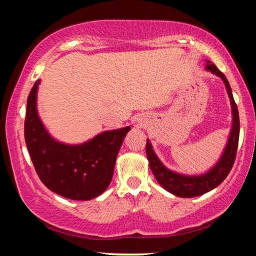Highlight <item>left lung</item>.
I'll return each instance as SVG.
<instances>
[{"mask_svg": "<svg viewBox=\"0 0 256 256\" xmlns=\"http://www.w3.org/2000/svg\"><path fill=\"white\" fill-rule=\"evenodd\" d=\"M206 68L211 73H214V74L222 78L224 86H226L232 110V125L230 136H229L227 146L224 150L222 156L220 157L219 162L216 164V166L202 175L188 176L178 174V172H172L164 166L162 162L157 157V154H154L152 146H151L149 140H146V152L149 160V166L154 172L156 180H158V183L164 190L180 198L198 196L216 188L228 176L236 158L238 138H240V115H238L236 102L234 100L230 84H229L227 78L224 76V73L220 72L214 63L208 60Z\"/></svg>", "mask_w": 256, "mask_h": 256, "instance_id": "1", "label": "left lung"}]
</instances>
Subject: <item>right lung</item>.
<instances>
[{
  "instance_id": "right-lung-1",
  "label": "right lung",
  "mask_w": 256,
  "mask_h": 256,
  "mask_svg": "<svg viewBox=\"0 0 256 256\" xmlns=\"http://www.w3.org/2000/svg\"><path fill=\"white\" fill-rule=\"evenodd\" d=\"M34 82L27 100L24 140L38 177L47 188L71 200L86 201L105 190L130 126L105 131L82 144H66L47 132L37 112Z\"/></svg>"
}]
</instances>
